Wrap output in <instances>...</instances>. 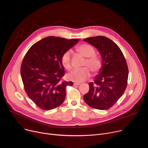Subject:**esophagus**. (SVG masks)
Wrapping results in <instances>:
<instances>
[{"label":"esophagus","instance_id":"esophagus-1","mask_svg":"<svg viewBox=\"0 0 148 148\" xmlns=\"http://www.w3.org/2000/svg\"><path fill=\"white\" fill-rule=\"evenodd\" d=\"M74 86H79V85H80V83H74Z\"/></svg>","mask_w":148,"mask_h":148}]
</instances>
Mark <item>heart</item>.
I'll use <instances>...</instances> for the list:
<instances>
[{
    "label": "heart",
    "mask_w": 148,
    "mask_h": 148,
    "mask_svg": "<svg viewBox=\"0 0 148 148\" xmlns=\"http://www.w3.org/2000/svg\"><path fill=\"white\" fill-rule=\"evenodd\" d=\"M77 52L84 58H86L81 69H74L68 75L69 80L75 82H82L88 79L90 75V71L94 74L99 73L102 68V61L96 55L94 47L88 44H82L75 48ZM61 63L63 67L69 71L71 69V58L69 51H66L61 56Z\"/></svg>",
    "instance_id": "1"
}]
</instances>
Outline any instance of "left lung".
I'll use <instances>...</instances> for the list:
<instances>
[{"mask_svg": "<svg viewBox=\"0 0 148 148\" xmlns=\"http://www.w3.org/2000/svg\"><path fill=\"white\" fill-rule=\"evenodd\" d=\"M84 41L95 47L103 58L102 71L94 82L89 83V90L84 95V100L95 109H108L126 89L128 77L126 59L118 45L106 36L90 37Z\"/></svg>", "mask_w": 148, "mask_h": 148, "instance_id": "obj_1", "label": "left lung"}]
</instances>
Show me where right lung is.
Listing matches in <instances>:
<instances>
[{
    "label": "right lung",
    "instance_id": "right-lung-1",
    "mask_svg": "<svg viewBox=\"0 0 148 148\" xmlns=\"http://www.w3.org/2000/svg\"><path fill=\"white\" fill-rule=\"evenodd\" d=\"M78 41L46 37L31 46L25 54L20 68L23 86L29 98L41 109L52 110L64 101L66 88L73 83L62 80L65 70L61 56Z\"/></svg>",
    "mask_w": 148,
    "mask_h": 148
}]
</instances>
